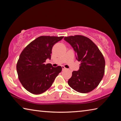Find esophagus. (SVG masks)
I'll list each match as a JSON object with an SVG mask.
<instances>
[{
    "instance_id": "obj_1",
    "label": "esophagus",
    "mask_w": 121,
    "mask_h": 121,
    "mask_svg": "<svg viewBox=\"0 0 121 121\" xmlns=\"http://www.w3.org/2000/svg\"><path fill=\"white\" fill-rule=\"evenodd\" d=\"M62 70H65V69H66V68H65L64 66H62Z\"/></svg>"
}]
</instances>
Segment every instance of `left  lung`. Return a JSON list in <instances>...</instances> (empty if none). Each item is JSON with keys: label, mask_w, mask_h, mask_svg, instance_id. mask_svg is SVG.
Wrapping results in <instances>:
<instances>
[{"label": "left lung", "mask_w": 121, "mask_h": 121, "mask_svg": "<svg viewBox=\"0 0 121 121\" xmlns=\"http://www.w3.org/2000/svg\"><path fill=\"white\" fill-rule=\"evenodd\" d=\"M65 40L72 46L76 59L81 62L78 70L73 71L69 85L78 92H90L98 86L105 73V61L97 45L81 35L65 37Z\"/></svg>", "instance_id": "8db88e82"}]
</instances>
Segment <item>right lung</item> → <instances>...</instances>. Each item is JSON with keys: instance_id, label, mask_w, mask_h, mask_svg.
Here are the masks:
<instances>
[{"instance_id": "add662e5", "label": "right lung", "mask_w": 121, "mask_h": 121, "mask_svg": "<svg viewBox=\"0 0 121 121\" xmlns=\"http://www.w3.org/2000/svg\"><path fill=\"white\" fill-rule=\"evenodd\" d=\"M63 37L40 36L26 46L20 54L16 65L19 79L29 92L39 95L52 86L62 67H53L50 60L52 47Z\"/></svg>"}]
</instances>
